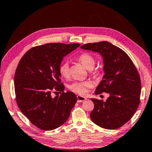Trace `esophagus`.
Segmentation results:
<instances>
[{
    "mask_svg": "<svg viewBox=\"0 0 152 152\" xmlns=\"http://www.w3.org/2000/svg\"><path fill=\"white\" fill-rule=\"evenodd\" d=\"M77 102H83V101L86 99L85 97L80 96H77Z\"/></svg>",
    "mask_w": 152,
    "mask_h": 152,
    "instance_id": "34e87169",
    "label": "esophagus"
}]
</instances>
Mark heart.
I'll return each instance as SVG.
<instances>
[{
	"label": "heart",
	"mask_w": 152,
	"mask_h": 152,
	"mask_svg": "<svg viewBox=\"0 0 152 152\" xmlns=\"http://www.w3.org/2000/svg\"><path fill=\"white\" fill-rule=\"evenodd\" d=\"M78 60L92 73H96L93 69L96 64V60L94 57L89 53H83L78 57ZM59 73L62 77L68 79L70 75V69L67 61L63 62L59 66ZM92 86V84L89 81L74 82L69 86V89L73 92L84 96L88 92L89 88Z\"/></svg>",
	"instance_id": "1"
}]
</instances>
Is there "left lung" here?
I'll return each mask as SVG.
<instances>
[{
	"mask_svg": "<svg viewBox=\"0 0 152 152\" xmlns=\"http://www.w3.org/2000/svg\"><path fill=\"white\" fill-rule=\"evenodd\" d=\"M80 48L102 56L104 75L95 94H109L106 102L91 99L94 108L90 118L104 129H118L133 117L139 105L141 83L138 71L126 52L108 42L87 43Z\"/></svg>",
	"mask_w": 152,
	"mask_h": 152,
	"instance_id": "8db88e82",
	"label": "left lung"
}]
</instances>
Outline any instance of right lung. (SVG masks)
Masks as SVG:
<instances>
[{
    "mask_svg": "<svg viewBox=\"0 0 152 152\" xmlns=\"http://www.w3.org/2000/svg\"><path fill=\"white\" fill-rule=\"evenodd\" d=\"M79 46V43H46L31 48L20 60L14 76L17 104L39 129L50 131L61 126L75 106V94L64 92L59 66L64 57ZM54 91L62 93L53 98Z\"/></svg>",
    "mask_w": 152,
    "mask_h": 152,
    "instance_id": "obj_1",
    "label": "right lung"
}]
</instances>
